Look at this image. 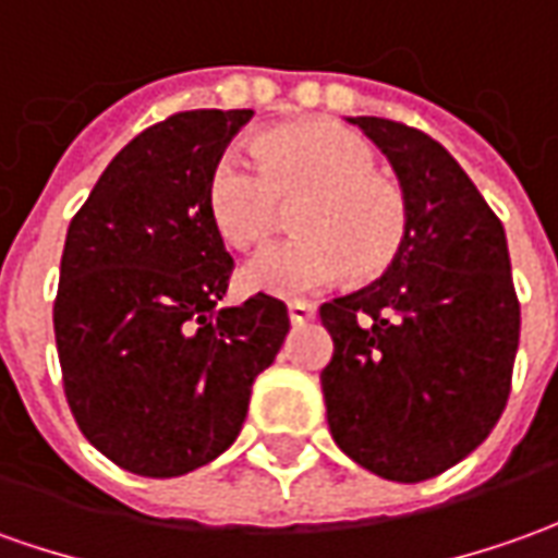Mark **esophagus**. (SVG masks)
I'll return each instance as SVG.
<instances>
[{"label":"esophagus","mask_w":558,"mask_h":558,"mask_svg":"<svg viewBox=\"0 0 558 558\" xmlns=\"http://www.w3.org/2000/svg\"><path fill=\"white\" fill-rule=\"evenodd\" d=\"M287 314H290L293 324H308V320L317 317V305H311V302H290Z\"/></svg>","instance_id":"esophagus-1"}]
</instances>
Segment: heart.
I'll return each mask as SVG.
<instances>
[{"instance_id": "obj_1", "label": "heart", "mask_w": 558, "mask_h": 558, "mask_svg": "<svg viewBox=\"0 0 558 558\" xmlns=\"http://www.w3.org/2000/svg\"><path fill=\"white\" fill-rule=\"evenodd\" d=\"M256 161L226 149L207 177V214L234 250L263 244L280 222V204H295L299 238L253 256L241 278L256 293L299 299L327 290L354 268L375 278L409 234L403 189L378 173V151L329 119H302L263 131Z\"/></svg>"}]
</instances>
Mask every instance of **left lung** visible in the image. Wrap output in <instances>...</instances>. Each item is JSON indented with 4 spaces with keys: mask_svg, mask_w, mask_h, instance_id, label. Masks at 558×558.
<instances>
[{
    "mask_svg": "<svg viewBox=\"0 0 558 558\" xmlns=\"http://www.w3.org/2000/svg\"><path fill=\"white\" fill-rule=\"evenodd\" d=\"M400 180L409 234L385 275L320 305L329 434L360 468L422 483L498 424L519 348L507 234L449 151L400 121L348 119Z\"/></svg>",
    "mask_w": 558,
    "mask_h": 558,
    "instance_id": "8db88e82",
    "label": "left lung"
}]
</instances>
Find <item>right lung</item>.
<instances>
[{"mask_svg":"<svg viewBox=\"0 0 558 558\" xmlns=\"http://www.w3.org/2000/svg\"><path fill=\"white\" fill-rule=\"evenodd\" d=\"M253 109H195L136 134L66 231L54 336L72 415L136 476H183L229 449L256 375L290 332L256 293L219 308L231 256L207 177Z\"/></svg>","mask_w":558,"mask_h":558,"instance_id":"obj_1","label":"right lung"}]
</instances>
